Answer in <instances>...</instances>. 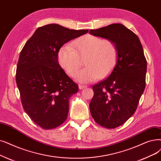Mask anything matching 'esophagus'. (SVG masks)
Returning a JSON list of instances; mask_svg holds the SVG:
<instances>
[{"label": "esophagus", "instance_id": "1", "mask_svg": "<svg viewBox=\"0 0 161 161\" xmlns=\"http://www.w3.org/2000/svg\"><path fill=\"white\" fill-rule=\"evenodd\" d=\"M87 86H85V85H82V84H80L79 85V89H85L86 88Z\"/></svg>", "mask_w": 161, "mask_h": 161}]
</instances>
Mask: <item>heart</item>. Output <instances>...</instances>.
Wrapping results in <instances>:
<instances>
[{"mask_svg":"<svg viewBox=\"0 0 161 161\" xmlns=\"http://www.w3.org/2000/svg\"><path fill=\"white\" fill-rule=\"evenodd\" d=\"M84 60L86 67L76 75V80L87 83L107 75L115 66L118 48L110 39L86 35L62 46L58 53L59 64L71 77H74Z\"/></svg>","mask_w":161,"mask_h":161,"instance_id":"1","label":"heart"}]
</instances>
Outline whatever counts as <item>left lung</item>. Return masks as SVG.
<instances>
[{
  "mask_svg": "<svg viewBox=\"0 0 161 161\" xmlns=\"http://www.w3.org/2000/svg\"><path fill=\"white\" fill-rule=\"evenodd\" d=\"M89 33L114 41L116 64L108 78L93 86L91 114L101 126L113 129L134 114L145 87L147 60L136 35L121 24H113Z\"/></svg>",
  "mask_w": 161,
  "mask_h": 161,
  "instance_id": "obj_1",
  "label": "left lung"
}]
</instances>
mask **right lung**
Wrapping results in <instances>:
<instances>
[{"label":"right lung","instance_id":"right-lung-1","mask_svg":"<svg viewBox=\"0 0 161 161\" xmlns=\"http://www.w3.org/2000/svg\"><path fill=\"white\" fill-rule=\"evenodd\" d=\"M52 24L38 27L20 53L16 81L25 113L41 128H57L67 118L69 100L78 86L58 63L62 46L87 33Z\"/></svg>","mask_w":161,"mask_h":161}]
</instances>
